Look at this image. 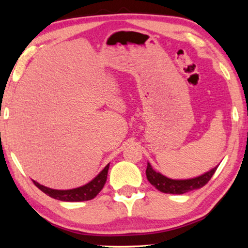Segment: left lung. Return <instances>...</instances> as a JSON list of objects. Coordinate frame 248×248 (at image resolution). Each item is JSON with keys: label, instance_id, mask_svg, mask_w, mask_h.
<instances>
[{"label": "left lung", "instance_id": "8db88e82", "mask_svg": "<svg viewBox=\"0 0 248 248\" xmlns=\"http://www.w3.org/2000/svg\"><path fill=\"white\" fill-rule=\"evenodd\" d=\"M215 170H217V167L197 178L188 179V180H172V179H168L161 175V173L155 171L148 163V166H147L146 170V176L152 186L162 193L184 194L205 186L210 179L212 178Z\"/></svg>", "mask_w": 248, "mask_h": 248}]
</instances>
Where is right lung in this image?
Segmentation results:
<instances>
[{"mask_svg": "<svg viewBox=\"0 0 248 248\" xmlns=\"http://www.w3.org/2000/svg\"><path fill=\"white\" fill-rule=\"evenodd\" d=\"M108 166H105L104 170L93 180L85 184V186L73 189H65V191L48 188L44 186H40L36 181H34V183L45 194L54 199H59L62 200V202H85V200H91L96 197L103 188L108 178Z\"/></svg>", "mask_w": 248, "mask_h": 248, "instance_id": "1", "label": "right lung"}]
</instances>
